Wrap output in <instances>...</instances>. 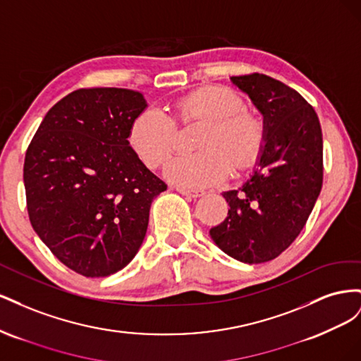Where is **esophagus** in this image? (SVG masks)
<instances>
[{
    "instance_id": "34e87169",
    "label": "esophagus",
    "mask_w": 361,
    "mask_h": 361,
    "mask_svg": "<svg viewBox=\"0 0 361 361\" xmlns=\"http://www.w3.org/2000/svg\"><path fill=\"white\" fill-rule=\"evenodd\" d=\"M178 192H180L182 195H187L190 199H197L202 197L204 194V191H199V190H187V188H178Z\"/></svg>"
}]
</instances>
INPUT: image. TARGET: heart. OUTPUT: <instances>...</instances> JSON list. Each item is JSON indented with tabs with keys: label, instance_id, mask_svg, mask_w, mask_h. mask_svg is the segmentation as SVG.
Instances as JSON below:
<instances>
[{
	"label": "heart",
	"instance_id": "heart-1",
	"mask_svg": "<svg viewBox=\"0 0 361 361\" xmlns=\"http://www.w3.org/2000/svg\"><path fill=\"white\" fill-rule=\"evenodd\" d=\"M174 116L158 108L141 111L129 126L128 143L140 161L157 169L169 158L176 145L174 120L182 125L202 123L195 134L192 155L173 158L164 174L187 188H203L224 180L235 170H245L259 158L265 141L262 118L244 110V102L223 85H206L179 97Z\"/></svg>",
	"mask_w": 361,
	"mask_h": 361
}]
</instances>
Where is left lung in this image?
Returning a JSON list of instances; mask_svg holds the SVG:
<instances>
[{"instance_id": "obj_1", "label": "left lung", "mask_w": 361, "mask_h": 361, "mask_svg": "<svg viewBox=\"0 0 361 361\" xmlns=\"http://www.w3.org/2000/svg\"><path fill=\"white\" fill-rule=\"evenodd\" d=\"M264 116L265 141L253 174L224 191L226 220L212 227L215 245L244 264L276 259L300 235L322 188V130L304 97L262 73L232 76Z\"/></svg>"}]
</instances>
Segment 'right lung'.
<instances>
[{"mask_svg":"<svg viewBox=\"0 0 361 361\" xmlns=\"http://www.w3.org/2000/svg\"><path fill=\"white\" fill-rule=\"evenodd\" d=\"M147 108L126 89H81L47 113L27 149L24 185L35 232L84 277L123 269L143 244L150 204L167 185L128 143Z\"/></svg>","mask_w":361,"mask_h":361,"instance_id":"add662e5","label":"right lung"}]
</instances>
